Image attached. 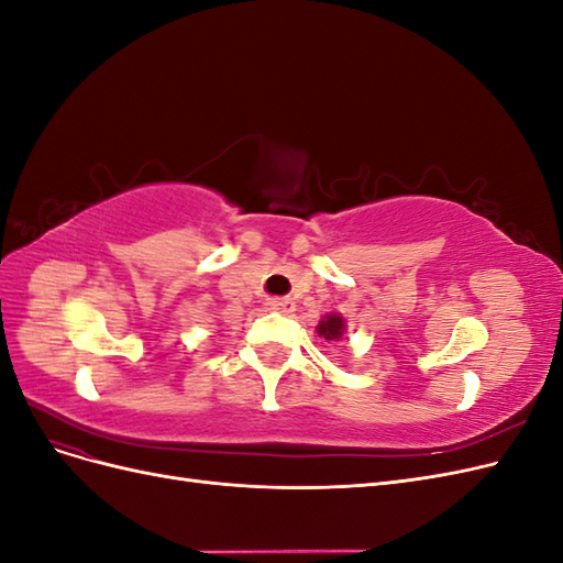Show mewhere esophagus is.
<instances>
[{
  "label": "esophagus",
  "instance_id": "obj_1",
  "mask_svg": "<svg viewBox=\"0 0 563 563\" xmlns=\"http://www.w3.org/2000/svg\"><path fill=\"white\" fill-rule=\"evenodd\" d=\"M269 310L275 312H282V314H288L296 310V302L291 298H277V300H269Z\"/></svg>",
  "mask_w": 563,
  "mask_h": 563
}]
</instances>
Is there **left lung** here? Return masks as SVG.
<instances>
[{"mask_svg":"<svg viewBox=\"0 0 563 563\" xmlns=\"http://www.w3.org/2000/svg\"><path fill=\"white\" fill-rule=\"evenodd\" d=\"M345 331H347V319L338 312L323 314L321 321L317 323V333H319V338L327 340V343H340Z\"/></svg>","mask_w":563,"mask_h":563,"instance_id":"1","label":"left lung"}]
</instances>
